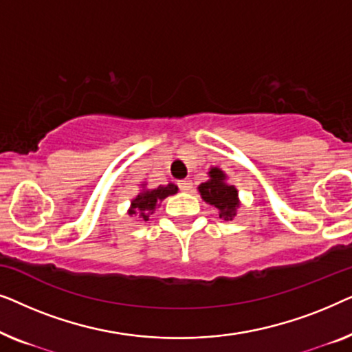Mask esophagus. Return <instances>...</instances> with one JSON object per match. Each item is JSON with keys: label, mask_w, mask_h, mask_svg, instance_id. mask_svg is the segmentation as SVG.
<instances>
[{"label": "esophagus", "mask_w": 352, "mask_h": 352, "mask_svg": "<svg viewBox=\"0 0 352 352\" xmlns=\"http://www.w3.org/2000/svg\"><path fill=\"white\" fill-rule=\"evenodd\" d=\"M177 187H179L181 190H190L192 189V181L190 179H182L177 182Z\"/></svg>", "instance_id": "34e87169"}]
</instances>
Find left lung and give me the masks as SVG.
Here are the masks:
<instances>
[{"label": "left lung", "mask_w": 352, "mask_h": 352, "mask_svg": "<svg viewBox=\"0 0 352 352\" xmlns=\"http://www.w3.org/2000/svg\"><path fill=\"white\" fill-rule=\"evenodd\" d=\"M210 179L201 182L199 186V192L206 204L214 206L219 211V218L224 221H232L237 214V208L240 205L239 192L234 186L226 182V175L219 168H211L208 171Z\"/></svg>", "instance_id": "8db88e82"}]
</instances>
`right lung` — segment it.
Returning a JSON list of instances; mask_svg holds the SVG:
<instances>
[{
    "label": "right lung",
    "instance_id": "add662e5",
    "mask_svg": "<svg viewBox=\"0 0 352 352\" xmlns=\"http://www.w3.org/2000/svg\"><path fill=\"white\" fill-rule=\"evenodd\" d=\"M176 192L177 186L173 184V182L166 186H158L155 189H147L146 184H142V190L131 200V206H129L128 214H136L141 219L148 221L151 214L155 213L158 204H160L162 200H165L166 197L175 195Z\"/></svg>",
    "mask_w": 352,
    "mask_h": 352
}]
</instances>
